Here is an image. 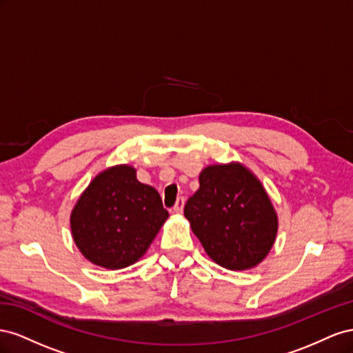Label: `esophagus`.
Returning a JSON list of instances; mask_svg holds the SVG:
<instances>
[{
	"mask_svg": "<svg viewBox=\"0 0 353 353\" xmlns=\"http://www.w3.org/2000/svg\"><path fill=\"white\" fill-rule=\"evenodd\" d=\"M183 207H185V198L180 196L176 201V205L173 207V211H174V213L180 214V213H183Z\"/></svg>",
	"mask_w": 353,
	"mask_h": 353,
	"instance_id": "esophagus-1",
	"label": "esophagus"
}]
</instances>
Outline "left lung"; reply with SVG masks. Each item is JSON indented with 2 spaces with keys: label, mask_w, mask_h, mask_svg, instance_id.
<instances>
[{
  "label": "left lung",
  "mask_w": 353,
  "mask_h": 353,
  "mask_svg": "<svg viewBox=\"0 0 353 353\" xmlns=\"http://www.w3.org/2000/svg\"><path fill=\"white\" fill-rule=\"evenodd\" d=\"M185 217L217 265L230 270L257 266L278 232L275 208L260 180L239 163L205 167Z\"/></svg>",
  "instance_id": "1"
}]
</instances>
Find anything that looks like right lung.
Wrapping results in <instances>:
<instances>
[{
    "label": "right lung",
    "mask_w": 353,
    "mask_h": 353,
    "mask_svg": "<svg viewBox=\"0 0 353 353\" xmlns=\"http://www.w3.org/2000/svg\"><path fill=\"white\" fill-rule=\"evenodd\" d=\"M167 219L157 189L123 164L92 180L70 213V230L88 261L115 270L136 263Z\"/></svg>",
    "instance_id": "obj_1"
}]
</instances>
